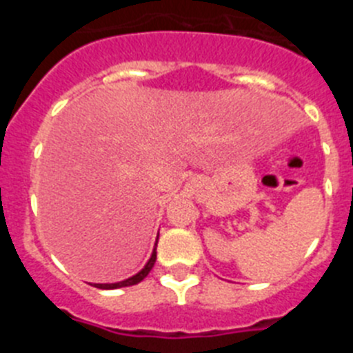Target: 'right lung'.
<instances>
[{"instance_id": "add662e5", "label": "right lung", "mask_w": 353, "mask_h": 353, "mask_svg": "<svg viewBox=\"0 0 353 353\" xmlns=\"http://www.w3.org/2000/svg\"><path fill=\"white\" fill-rule=\"evenodd\" d=\"M155 260H157V252H155V249H154V252H152V256H150L148 263H146L145 267H143V269L136 274V276L129 277V279H125V281H120V283H111V285H93V286H97V288H102V290H114V288H123V286L138 285V283H141L143 279L148 276V272L152 270V267H154Z\"/></svg>"}]
</instances>
